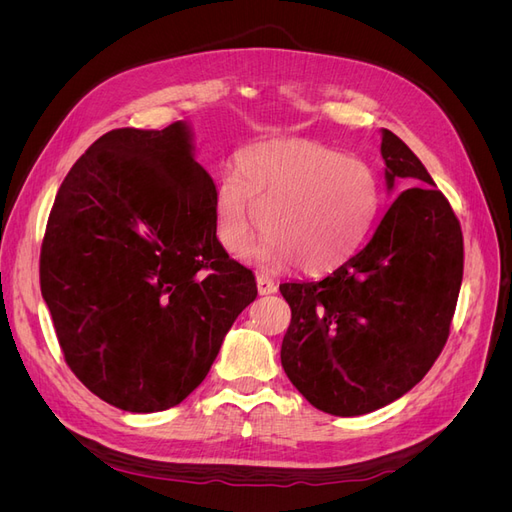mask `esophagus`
<instances>
[{
  "mask_svg": "<svg viewBox=\"0 0 512 512\" xmlns=\"http://www.w3.org/2000/svg\"><path fill=\"white\" fill-rule=\"evenodd\" d=\"M256 286H258V294H273V292H277V284L267 275H258L256 277Z\"/></svg>",
  "mask_w": 512,
  "mask_h": 512,
  "instance_id": "34e87169",
  "label": "esophagus"
}]
</instances>
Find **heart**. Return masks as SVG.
I'll list each match as a JSON object with an SVG mask.
<instances>
[{
	"mask_svg": "<svg viewBox=\"0 0 512 512\" xmlns=\"http://www.w3.org/2000/svg\"><path fill=\"white\" fill-rule=\"evenodd\" d=\"M382 203L374 170L342 151L305 138H275L239 153L213 194L215 237L230 256L254 254L260 269L294 262L307 273L342 267L365 243Z\"/></svg>",
	"mask_w": 512,
	"mask_h": 512,
	"instance_id": "b5f03b06",
	"label": "heart"
}]
</instances>
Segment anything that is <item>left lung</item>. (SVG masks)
Masks as SVG:
<instances>
[{
	"instance_id": "obj_1",
	"label": "left lung",
	"mask_w": 512,
	"mask_h": 512,
	"mask_svg": "<svg viewBox=\"0 0 512 512\" xmlns=\"http://www.w3.org/2000/svg\"><path fill=\"white\" fill-rule=\"evenodd\" d=\"M386 190L401 192L359 254L320 282L282 284V367L314 408L361 416L406 395L438 359L463 277L455 213L423 162L382 128Z\"/></svg>"
}]
</instances>
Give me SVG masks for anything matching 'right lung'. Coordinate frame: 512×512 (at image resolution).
I'll use <instances>...</instances> for the list:
<instances>
[{"label": "right lung", "instance_id": "add662e5", "mask_svg": "<svg viewBox=\"0 0 512 512\" xmlns=\"http://www.w3.org/2000/svg\"><path fill=\"white\" fill-rule=\"evenodd\" d=\"M213 194L188 121L106 132L61 183L40 290L66 363L106 404H181L256 299L254 273L215 237Z\"/></svg>", "mask_w": 512, "mask_h": 512}]
</instances>
